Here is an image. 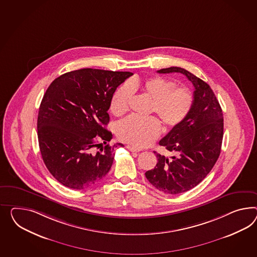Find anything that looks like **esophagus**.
I'll list each match as a JSON object with an SVG mask.
<instances>
[{
    "label": "esophagus",
    "instance_id": "obj_1",
    "mask_svg": "<svg viewBox=\"0 0 257 257\" xmlns=\"http://www.w3.org/2000/svg\"><path fill=\"white\" fill-rule=\"evenodd\" d=\"M126 148L130 150V151L132 152H140L142 151V149H139V148H136V147H134V146H132V145H127L126 146Z\"/></svg>",
    "mask_w": 257,
    "mask_h": 257
}]
</instances>
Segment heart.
<instances>
[{
    "label": "heart",
    "instance_id": "obj_1",
    "mask_svg": "<svg viewBox=\"0 0 257 257\" xmlns=\"http://www.w3.org/2000/svg\"><path fill=\"white\" fill-rule=\"evenodd\" d=\"M175 86L173 81L161 76L131 80L113 93L110 110L116 116L124 114L128 110L133 92H141L152 99L151 111L158 113L165 126L174 128L187 118L195 101L189 88ZM160 132V122L155 116L132 115L117 126L118 138L137 148L150 145Z\"/></svg>",
    "mask_w": 257,
    "mask_h": 257
}]
</instances>
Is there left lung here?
Segmentation results:
<instances>
[{"label": "left lung", "mask_w": 257, "mask_h": 257, "mask_svg": "<svg viewBox=\"0 0 257 257\" xmlns=\"http://www.w3.org/2000/svg\"><path fill=\"white\" fill-rule=\"evenodd\" d=\"M159 73H180L194 86V105L184 123L172 128L159 145L174 154L166 158L157 154L155 169L145 177L166 194H181L197 186L216 163L221 153L224 117L211 86L180 67L161 69Z\"/></svg>", "instance_id": "8db88e82"}]
</instances>
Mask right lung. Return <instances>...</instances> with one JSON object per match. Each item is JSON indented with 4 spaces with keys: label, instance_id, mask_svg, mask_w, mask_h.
Returning a JSON list of instances; mask_svg holds the SVG:
<instances>
[{
    "label": "right lung",
    "instance_id": "right-lung-1",
    "mask_svg": "<svg viewBox=\"0 0 257 257\" xmlns=\"http://www.w3.org/2000/svg\"><path fill=\"white\" fill-rule=\"evenodd\" d=\"M132 74L80 69L60 75L46 89L38 112L37 135L46 168L60 184L85 189L110 171L114 148L124 145L108 144L112 135L105 128L110 121L107 112L117 86Z\"/></svg>",
    "mask_w": 257,
    "mask_h": 257
}]
</instances>
